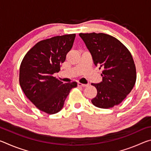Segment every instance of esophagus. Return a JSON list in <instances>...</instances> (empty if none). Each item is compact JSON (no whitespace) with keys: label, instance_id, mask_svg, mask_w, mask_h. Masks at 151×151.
<instances>
[{"label":"esophagus","instance_id":"obj_1","mask_svg":"<svg viewBox=\"0 0 151 151\" xmlns=\"http://www.w3.org/2000/svg\"><path fill=\"white\" fill-rule=\"evenodd\" d=\"M78 86H83V87H85V86H88V84H82L81 83H78Z\"/></svg>","mask_w":151,"mask_h":151}]
</instances>
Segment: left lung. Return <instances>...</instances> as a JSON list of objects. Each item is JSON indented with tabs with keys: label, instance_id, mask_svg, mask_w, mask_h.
I'll list each match as a JSON object with an SVG mask.
<instances>
[{
	"label": "left lung",
	"instance_id": "8db88e82",
	"mask_svg": "<svg viewBox=\"0 0 151 151\" xmlns=\"http://www.w3.org/2000/svg\"><path fill=\"white\" fill-rule=\"evenodd\" d=\"M94 65L103 70V81L92 83L97 94L91 100L94 106L109 109L118 105L133 88L136 67L127 48L116 38L104 33H80Z\"/></svg>",
	"mask_w": 151,
	"mask_h": 151
}]
</instances>
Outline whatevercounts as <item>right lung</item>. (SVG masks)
I'll use <instances>...</instances> for the list:
<instances>
[{"label": "right lung", "instance_id": "1", "mask_svg": "<svg viewBox=\"0 0 151 151\" xmlns=\"http://www.w3.org/2000/svg\"><path fill=\"white\" fill-rule=\"evenodd\" d=\"M75 36H57L41 40L28 51L20 64V87L37 108L47 114L59 112L70 91L77 86L76 82L64 84L53 76L59 72Z\"/></svg>", "mask_w": 151, "mask_h": 151}]
</instances>
